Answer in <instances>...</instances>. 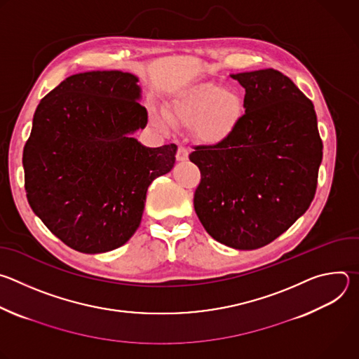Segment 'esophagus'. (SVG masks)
<instances>
[{
    "instance_id": "1",
    "label": "esophagus",
    "mask_w": 359,
    "mask_h": 359,
    "mask_svg": "<svg viewBox=\"0 0 359 359\" xmlns=\"http://www.w3.org/2000/svg\"><path fill=\"white\" fill-rule=\"evenodd\" d=\"M176 159H177L179 162H184V161L189 159V150H187V147L179 146L177 153H176Z\"/></svg>"
}]
</instances>
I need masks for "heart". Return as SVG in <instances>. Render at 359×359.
Masks as SVG:
<instances>
[{
	"label": "heart",
	"mask_w": 359,
	"mask_h": 359,
	"mask_svg": "<svg viewBox=\"0 0 359 359\" xmlns=\"http://www.w3.org/2000/svg\"><path fill=\"white\" fill-rule=\"evenodd\" d=\"M243 116L241 96L229 88L206 82L182 93L166 112L172 125H191L194 135L209 143L224 140Z\"/></svg>",
	"instance_id": "obj_1"
}]
</instances>
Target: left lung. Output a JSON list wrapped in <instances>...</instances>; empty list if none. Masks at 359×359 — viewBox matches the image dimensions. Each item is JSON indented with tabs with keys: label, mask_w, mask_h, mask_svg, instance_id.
<instances>
[{
	"label": "left lung",
	"mask_w": 359,
	"mask_h": 359,
	"mask_svg": "<svg viewBox=\"0 0 359 359\" xmlns=\"http://www.w3.org/2000/svg\"><path fill=\"white\" fill-rule=\"evenodd\" d=\"M245 114L222 142L194 146L200 169L194 210L206 231L237 250L267 245L316 196L323 140L313 102L276 69L231 75Z\"/></svg>",
	"instance_id": "1"
}]
</instances>
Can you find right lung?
<instances>
[{
  "mask_svg": "<svg viewBox=\"0 0 359 359\" xmlns=\"http://www.w3.org/2000/svg\"><path fill=\"white\" fill-rule=\"evenodd\" d=\"M137 78L122 71L68 76L36 107L22 153L32 212L86 254L123 245L137 230L149 184L172 170L175 143L146 147Z\"/></svg>",
  "mask_w": 359,
  "mask_h": 359,
  "instance_id": "right-lung-1",
  "label": "right lung"
}]
</instances>
